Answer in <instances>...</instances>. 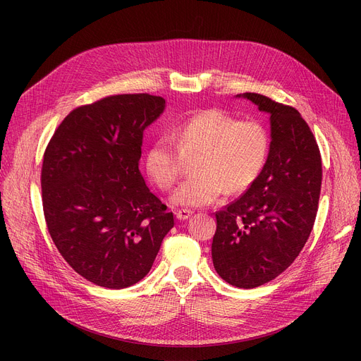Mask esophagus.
Returning a JSON list of instances; mask_svg holds the SVG:
<instances>
[{
    "label": "esophagus",
    "mask_w": 361,
    "mask_h": 361,
    "mask_svg": "<svg viewBox=\"0 0 361 361\" xmlns=\"http://www.w3.org/2000/svg\"><path fill=\"white\" fill-rule=\"evenodd\" d=\"M176 215H177V218L181 221H184V219H188L192 216V211L188 209V207H180V209H177V212H176Z\"/></svg>",
    "instance_id": "1"
}]
</instances>
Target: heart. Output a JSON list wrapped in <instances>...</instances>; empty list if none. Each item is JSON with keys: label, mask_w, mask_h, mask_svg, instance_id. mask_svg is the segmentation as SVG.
Instances as JSON below:
<instances>
[{"label": "heart", "mask_w": 361, "mask_h": 361, "mask_svg": "<svg viewBox=\"0 0 361 361\" xmlns=\"http://www.w3.org/2000/svg\"><path fill=\"white\" fill-rule=\"evenodd\" d=\"M222 164H226V165H233L235 164L237 161H240V155H241V149H238L237 146H226L224 154H222ZM196 204H203V200H199L196 202Z\"/></svg>", "instance_id": "b5f03b06"}]
</instances>
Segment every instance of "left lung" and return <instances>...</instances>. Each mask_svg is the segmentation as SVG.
Masks as SVG:
<instances>
[{"label": "left lung", "instance_id": "left-lung-1", "mask_svg": "<svg viewBox=\"0 0 361 361\" xmlns=\"http://www.w3.org/2000/svg\"><path fill=\"white\" fill-rule=\"evenodd\" d=\"M165 109L149 93L116 94L73 109L42 164L48 231L70 267L99 287L135 286L174 226L139 169L143 131Z\"/></svg>", "mask_w": 361, "mask_h": 361}]
</instances>
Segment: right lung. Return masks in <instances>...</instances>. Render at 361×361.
I'll return each mask as SVG.
<instances>
[{
  "label": "right lung",
  "mask_w": 361,
  "mask_h": 361,
  "mask_svg": "<svg viewBox=\"0 0 361 361\" xmlns=\"http://www.w3.org/2000/svg\"><path fill=\"white\" fill-rule=\"evenodd\" d=\"M235 98L269 114L271 143L247 192L216 214L212 260L224 281L255 288L286 271L305 247L317 212L322 161L313 133L295 108L257 93Z\"/></svg>",
  "instance_id": "obj_1"
}]
</instances>
